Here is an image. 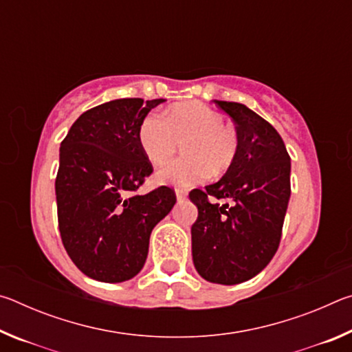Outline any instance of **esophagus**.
<instances>
[{
	"label": "esophagus",
	"instance_id": "34e87169",
	"mask_svg": "<svg viewBox=\"0 0 352 352\" xmlns=\"http://www.w3.org/2000/svg\"><path fill=\"white\" fill-rule=\"evenodd\" d=\"M175 194H177V200H184V199H186V190H184V189H180V188L175 189Z\"/></svg>",
	"mask_w": 352,
	"mask_h": 352
}]
</instances>
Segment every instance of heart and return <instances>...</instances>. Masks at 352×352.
Returning a JSON list of instances; mask_svg holds the SVG:
<instances>
[{
    "instance_id": "1",
    "label": "heart",
    "mask_w": 352,
    "mask_h": 352,
    "mask_svg": "<svg viewBox=\"0 0 352 352\" xmlns=\"http://www.w3.org/2000/svg\"><path fill=\"white\" fill-rule=\"evenodd\" d=\"M138 142L153 166L168 163L183 142L186 157L157 174L158 183L177 186H190L211 174H225L239 152V136L225 124L222 113L195 100L172 105L166 116L148 113L140 124Z\"/></svg>"
}]
</instances>
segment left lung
Masks as SVG:
<instances>
[{"mask_svg":"<svg viewBox=\"0 0 352 352\" xmlns=\"http://www.w3.org/2000/svg\"><path fill=\"white\" fill-rule=\"evenodd\" d=\"M233 118L239 152L217 183L192 189L199 216L192 259L206 281L233 285L248 281L275 256L290 197V157L281 136L248 107L214 100ZM219 199L232 205L220 206Z\"/></svg>","mask_w":352,"mask_h":352,"instance_id":"1","label":"left lung"}]
</instances>
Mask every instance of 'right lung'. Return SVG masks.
Returning <instances> with one entry per match:
<instances>
[{
  "label": "right lung",
  "mask_w": 352,
  "mask_h": 352,
  "mask_svg": "<svg viewBox=\"0 0 352 352\" xmlns=\"http://www.w3.org/2000/svg\"><path fill=\"white\" fill-rule=\"evenodd\" d=\"M164 99L126 98L82 113L60 144L56 177L63 247L77 269L102 283L141 272L153 226L174 208L175 190H136L153 168L138 142L144 116Z\"/></svg>",
  "instance_id": "1"
}]
</instances>
